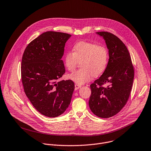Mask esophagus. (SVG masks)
Masks as SVG:
<instances>
[{
    "instance_id": "esophagus-1",
    "label": "esophagus",
    "mask_w": 151,
    "mask_h": 151,
    "mask_svg": "<svg viewBox=\"0 0 151 151\" xmlns=\"http://www.w3.org/2000/svg\"><path fill=\"white\" fill-rule=\"evenodd\" d=\"M81 87V85H79V84H77V83H76V84L75 85V90L78 89L80 88Z\"/></svg>"
}]
</instances>
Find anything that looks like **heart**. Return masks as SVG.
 Returning <instances> with one entry per match:
<instances>
[{"label": "heart", "instance_id": "heart-1", "mask_svg": "<svg viewBox=\"0 0 151 151\" xmlns=\"http://www.w3.org/2000/svg\"><path fill=\"white\" fill-rule=\"evenodd\" d=\"M73 52H67L64 57L66 69L73 72L81 62V69L69 75V78L79 85L99 76L106 70L109 63V52L103 45L80 41L73 47Z\"/></svg>", "mask_w": 151, "mask_h": 151}]
</instances>
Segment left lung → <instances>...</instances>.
<instances>
[{
  "instance_id": "1",
  "label": "left lung",
  "mask_w": 151,
  "mask_h": 151,
  "mask_svg": "<svg viewBox=\"0 0 151 151\" xmlns=\"http://www.w3.org/2000/svg\"><path fill=\"white\" fill-rule=\"evenodd\" d=\"M109 49L107 66L99 78L91 84L89 106L91 111L101 118L117 114L129 98L134 78V68L129 50L123 41L112 33L101 31ZM107 84V87L103 85Z\"/></svg>"
}]
</instances>
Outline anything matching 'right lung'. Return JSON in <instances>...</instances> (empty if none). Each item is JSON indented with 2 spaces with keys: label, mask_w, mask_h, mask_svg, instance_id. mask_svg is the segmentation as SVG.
<instances>
[{
  "label": "right lung",
  "mask_w": 151,
  "mask_h": 151,
  "mask_svg": "<svg viewBox=\"0 0 151 151\" xmlns=\"http://www.w3.org/2000/svg\"><path fill=\"white\" fill-rule=\"evenodd\" d=\"M66 33L47 31L28 44L22 58L21 79L24 92L41 114L56 117L68 108L75 89L71 80L58 81L65 73L61 59Z\"/></svg>",
  "instance_id": "right-lung-1"
}]
</instances>
